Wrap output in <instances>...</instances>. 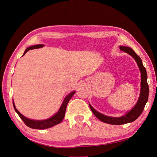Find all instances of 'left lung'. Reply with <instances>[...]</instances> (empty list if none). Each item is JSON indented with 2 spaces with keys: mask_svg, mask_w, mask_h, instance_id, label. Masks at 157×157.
Masks as SVG:
<instances>
[{
  "mask_svg": "<svg viewBox=\"0 0 157 157\" xmlns=\"http://www.w3.org/2000/svg\"><path fill=\"white\" fill-rule=\"evenodd\" d=\"M120 49L125 53L131 56L136 61L139 70L141 73V83H140V93L138 100L135 105L130 111L126 112L125 114L120 117H112L109 116L104 115L94 109L89 103V106L92 112L96 116L97 118L104 123L112 125H122L127 123H131L136 120L142 114L144 109L145 105L147 101L149 96V86L147 84V74L146 68L143 65L141 58L139 57L131 48L128 46H120Z\"/></svg>",
  "mask_w": 157,
  "mask_h": 157,
  "instance_id": "obj_1",
  "label": "left lung"
}]
</instances>
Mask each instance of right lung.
<instances>
[{"label":"right lung","mask_w":157,"mask_h":157,"mask_svg":"<svg viewBox=\"0 0 157 157\" xmlns=\"http://www.w3.org/2000/svg\"><path fill=\"white\" fill-rule=\"evenodd\" d=\"M43 46H44V44H37V45L31 46H30V47H28L26 49V50L25 51L24 54H23L22 56H24L28 50L42 48V47H43ZM75 91H72L71 92V93H69L68 95H67V96L65 98V99H64L59 109L58 110V111L55 114L52 116V117H51L50 118H49L48 119H46V120H36L29 119V118L25 117V116H23L18 111V110L16 109L13 100V105L15 112L18 114V115L19 116L21 120L24 121L25 124L28 127H30V128H32V129H45L50 128V127H53V126L61 122L64 117H65L67 104H68V101H70V100L71 99V98L73 96V95L75 94Z\"/></svg>","instance_id":"1"}]
</instances>
